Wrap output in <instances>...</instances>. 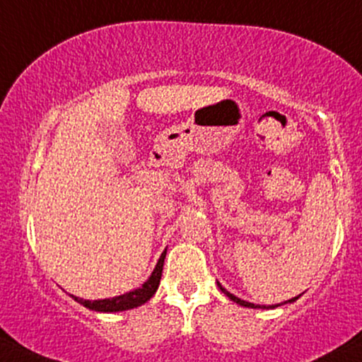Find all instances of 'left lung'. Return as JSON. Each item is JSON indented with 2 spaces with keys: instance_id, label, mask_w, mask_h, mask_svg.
<instances>
[{
  "instance_id": "8db88e82",
  "label": "left lung",
  "mask_w": 362,
  "mask_h": 362,
  "mask_svg": "<svg viewBox=\"0 0 362 362\" xmlns=\"http://www.w3.org/2000/svg\"><path fill=\"white\" fill-rule=\"evenodd\" d=\"M217 286H219V290H221V291H223V293L226 295V297H228V298H230V300H233V302H234V303H238V305H241V307H247V308H267V310H268V308H276V307H280V305H285V303H293V302H295V300H298V297H300V295H298V297H293V298L286 300V302H281V303H275V305H256V303L246 302V300H241V298H238V297H236V295L229 293V291H228V290H226V288H224V286H223V285H221V283H219V281H217Z\"/></svg>"
}]
</instances>
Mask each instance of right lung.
<instances>
[{"label": "right lung", "instance_id": "1", "mask_svg": "<svg viewBox=\"0 0 362 362\" xmlns=\"http://www.w3.org/2000/svg\"><path fill=\"white\" fill-rule=\"evenodd\" d=\"M165 255H167V250L162 252L160 259L156 261V267L148 280L143 283L141 286L136 290L128 291V293L119 295V297H112V298H101V300H84L81 297H76V295H71V297L76 300L77 303L84 305L86 308L94 312H124V310H132V308H136L143 303H146L148 300L155 295V291L158 290L160 280H162V272H163V261H165Z\"/></svg>", "mask_w": 362, "mask_h": 362}]
</instances>
